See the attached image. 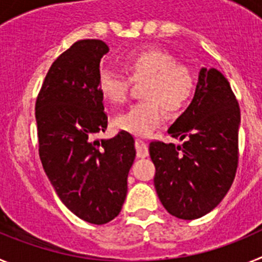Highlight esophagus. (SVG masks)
Instances as JSON below:
<instances>
[{
    "mask_svg": "<svg viewBox=\"0 0 262 262\" xmlns=\"http://www.w3.org/2000/svg\"><path fill=\"white\" fill-rule=\"evenodd\" d=\"M136 152H138V157H147L149 155L148 144L143 142L142 139H136Z\"/></svg>",
    "mask_w": 262,
    "mask_h": 262,
    "instance_id": "esophagus-1",
    "label": "esophagus"
}]
</instances>
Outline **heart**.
Masks as SVG:
<instances>
[{"label":"heart","mask_w":262,"mask_h":262,"mask_svg":"<svg viewBox=\"0 0 262 262\" xmlns=\"http://www.w3.org/2000/svg\"><path fill=\"white\" fill-rule=\"evenodd\" d=\"M126 75L133 82L145 81L143 98L115 118V126L136 136L151 135L164 119V111L176 114L187 105L193 94L195 78L190 68L161 48H144L133 53L123 62ZM98 89L103 98L123 103L129 90V80L118 72L102 69L98 75Z\"/></svg>","instance_id":"obj_1"}]
</instances>
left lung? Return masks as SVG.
I'll return each instance as SVG.
<instances>
[{"label":"left lung","mask_w":262,"mask_h":262,"mask_svg":"<svg viewBox=\"0 0 262 262\" xmlns=\"http://www.w3.org/2000/svg\"><path fill=\"white\" fill-rule=\"evenodd\" d=\"M240 108L222 72L202 67L191 103L169 127L180 140L152 142L154 182L169 214L193 221L222 202L237 169Z\"/></svg>","instance_id":"1"}]
</instances>
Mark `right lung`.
<instances>
[{
  "label": "right lung",
  "instance_id": "obj_1",
  "mask_svg": "<svg viewBox=\"0 0 262 262\" xmlns=\"http://www.w3.org/2000/svg\"><path fill=\"white\" fill-rule=\"evenodd\" d=\"M107 52L98 39L76 41L53 61L35 106L46 174L67 209L92 224L107 223L120 212L136 156L126 131L97 138L107 128L98 89L99 62Z\"/></svg>",
  "mask_w": 262,
  "mask_h": 262
}]
</instances>
